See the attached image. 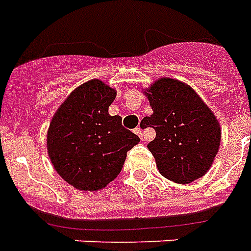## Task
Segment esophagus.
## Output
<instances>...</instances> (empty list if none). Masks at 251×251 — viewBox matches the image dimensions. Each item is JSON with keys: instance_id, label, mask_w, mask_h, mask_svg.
I'll return each instance as SVG.
<instances>
[{"instance_id": "esophagus-1", "label": "esophagus", "mask_w": 251, "mask_h": 251, "mask_svg": "<svg viewBox=\"0 0 251 251\" xmlns=\"http://www.w3.org/2000/svg\"><path fill=\"white\" fill-rule=\"evenodd\" d=\"M134 133H135V134H137V135H140L141 138H142V130H141L140 127H135V129H134Z\"/></svg>"}]
</instances>
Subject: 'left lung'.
<instances>
[{
  "label": "left lung",
  "mask_w": 251,
  "mask_h": 251,
  "mask_svg": "<svg viewBox=\"0 0 251 251\" xmlns=\"http://www.w3.org/2000/svg\"><path fill=\"white\" fill-rule=\"evenodd\" d=\"M142 93L153 114L141 125L155 130L148 149L158 172L181 185L203 177L220 150L221 126L214 113L194 89L176 78H158Z\"/></svg>",
  "instance_id": "1"
}]
</instances>
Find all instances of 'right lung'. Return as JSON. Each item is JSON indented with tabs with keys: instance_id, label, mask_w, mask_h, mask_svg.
I'll return each mask as SVG.
<instances>
[{
	"instance_id": "1",
	"label": "right lung",
	"mask_w": 251,
	"mask_h": 251,
	"mask_svg": "<svg viewBox=\"0 0 251 251\" xmlns=\"http://www.w3.org/2000/svg\"><path fill=\"white\" fill-rule=\"evenodd\" d=\"M117 90L90 79L69 94L50 121L46 148L61 178L82 192H97L114 181L126 153L140 137L110 116Z\"/></svg>"
}]
</instances>
